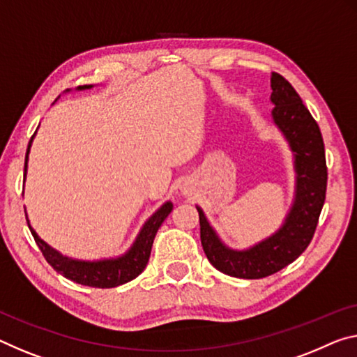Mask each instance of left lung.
Segmentation results:
<instances>
[{"label":"left lung","mask_w":357,"mask_h":357,"mask_svg":"<svg viewBox=\"0 0 357 357\" xmlns=\"http://www.w3.org/2000/svg\"><path fill=\"white\" fill-rule=\"evenodd\" d=\"M271 117L294 152L296 199L278 231L250 250H230L197 206L200 218V238L209 264L235 278L259 280L292 264L313 240L319 214L326 200L327 167L326 151L318 123L310 114L289 82L271 73Z\"/></svg>","instance_id":"obj_1"}]
</instances>
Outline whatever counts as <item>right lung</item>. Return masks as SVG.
<instances>
[{
    "instance_id": "add662e5",
    "label": "right lung",
    "mask_w": 357,
    "mask_h": 357,
    "mask_svg": "<svg viewBox=\"0 0 357 357\" xmlns=\"http://www.w3.org/2000/svg\"><path fill=\"white\" fill-rule=\"evenodd\" d=\"M92 87L93 86H79L77 90L92 89ZM66 92H70V90H66ZM33 138H35V135H33L30 143H28V149L25 155V176H26L28 154H30ZM172 209H173L172 203L169 202L163 203V205L158 208L148 220H146V224L143 225V229H141L139 235L133 243V246L130 248L123 256L116 257V259L95 260V262H89V260H75V259L61 256L59 251H55L54 248H50L46 241L39 238L36 231L31 229L28 218H26V222H28V227H30L33 238H35L36 245L43 252V256L46 257V260L52 265V268L55 271H59V273L63 275L65 278L77 282V284L106 289V287H116V286L126 284V282L137 278L141 271L146 268L157 230L162 225L163 220L167 219L168 214L172 213Z\"/></svg>"
}]
</instances>
